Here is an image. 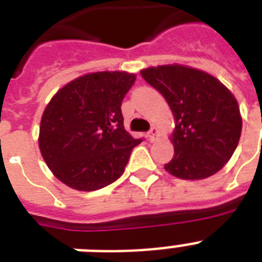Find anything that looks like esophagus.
Masks as SVG:
<instances>
[{"instance_id":"1","label":"esophagus","mask_w":262,"mask_h":262,"mask_svg":"<svg viewBox=\"0 0 262 262\" xmlns=\"http://www.w3.org/2000/svg\"><path fill=\"white\" fill-rule=\"evenodd\" d=\"M156 136H158V127L152 126L151 130L148 132V137H149V140H151V141H155Z\"/></svg>"}]
</instances>
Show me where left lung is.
I'll list each match as a JSON object with an SVG mask.
<instances>
[{"label":"left lung","instance_id":"8db88e82","mask_svg":"<svg viewBox=\"0 0 262 262\" xmlns=\"http://www.w3.org/2000/svg\"><path fill=\"white\" fill-rule=\"evenodd\" d=\"M140 73L163 95L174 114V156L164 164L166 171L193 181L222 170L242 132L234 95L213 76L183 65L148 68Z\"/></svg>","mask_w":262,"mask_h":262}]
</instances>
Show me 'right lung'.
<instances>
[{
  "label": "right lung",
  "instance_id": "right-lung-1",
  "mask_svg": "<svg viewBox=\"0 0 262 262\" xmlns=\"http://www.w3.org/2000/svg\"><path fill=\"white\" fill-rule=\"evenodd\" d=\"M136 81L126 72H96L73 80L43 111L39 148L57 178L72 189L98 190L125 171L133 139L121 104Z\"/></svg>",
  "mask_w": 262,
  "mask_h": 262
}]
</instances>
